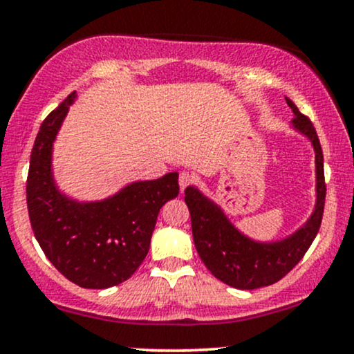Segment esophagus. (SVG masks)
<instances>
[{
  "instance_id": "1",
  "label": "esophagus",
  "mask_w": 354,
  "mask_h": 354,
  "mask_svg": "<svg viewBox=\"0 0 354 354\" xmlns=\"http://www.w3.org/2000/svg\"><path fill=\"white\" fill-rule=\"evenodd\" d=\"M191 181H193V176H191L189 173L183 171V173L180 174V189H181V193L186 189V186H188Z\"/></svg>"
}]
</instances>
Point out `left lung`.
<instances>
[{"label":"left lung","instance_id":"8db88e82","mask_svg":"<svg viewBox=\"0 0 354 354\" xmlns=\"http://www.w3.org/2000/svg\"><path fill=\"white\" fill-rule=\"evenodd\" d=\"M286 103L295 113L291 120L293 129L308 138L315 149V208L306 223L295 233L274 241H258L241 233L221 206L209 200L196 186H188L185 189L194 246L201 261L214 278L236 290H258L279 281L298 265L319 231L326 196L323 151L311 121L299 113L293 101L286 98Z\"/></svg>","mask_w":354,"mask_h":354}]
</instances>
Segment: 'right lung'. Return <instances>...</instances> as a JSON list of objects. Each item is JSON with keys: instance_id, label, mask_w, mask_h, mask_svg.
<instances>
[{"instance_id": "1", "label": "right lung", "mask_w": 354, "mask_h": 354, "mask_svg": "<svg viewBox=\"0 0 354 354\" xmlns=\"http://www.w3.org/2000/svg\"><path fill=\"white\" fill-rule=\"evenodd\" d=\"M76 93L39 126L31 151L26 201L31 228L43 253L70 281L104 290L131 278L151 243L158 213L180 193L178 173L133 181L113 196L78 201L58 188L53 146Z\"/></svg>"}]
</instances>
